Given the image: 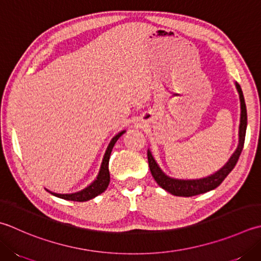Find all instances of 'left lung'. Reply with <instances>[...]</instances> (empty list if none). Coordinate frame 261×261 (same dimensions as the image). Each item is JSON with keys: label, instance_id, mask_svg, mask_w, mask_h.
<instances>
[{"label": "left lung", "instance_id": "left-lung-1", "mask_svg": "<svg viewBox=\"0 0 261 261\" xmlns=\"http://www.w3.org/2000/svg\"><path fill=\"white\" fill-rule=\"evenodd\" d=\"M236 87L240 97V106H241V114H240V125H239V144L236 151H234L232 156L229 157V160L226 162V164L219 168V170L216 171L215 173H213V174L201 177V178H187V180L186 178H175V177L168 176L162 171V168L155 161L154 156L151 155V151L148 149V152H147L148 163H149L151 175L155 178L157 185L161 188H163L167 192H170L172 195L177 196V197L197 196V195H200V193H205L213 190V189L217 188L224 181V178L229 174V172L233 170L243 149L244 138H246V131H247L246 101H244L241 87H240L238 83H236Z\"/></svg>", "mask_w": 261, "mask_h": 261}]
</instances>
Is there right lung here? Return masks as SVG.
Listing matches in <instances>:
<instances>
[{
    "label": "right lung",
    "mask_w": 261,
    "mask_h": 261,
    "mask_svg": "<svg viewBox=\"0 0 261 261\" xmlns=\"http://www.w3.org/2000/svg\"><path fill=\"white\" fill-rule=\"evenodd\" d=\"M125 132V130L121 131L117 134L116 136H114L112 138V140L110 141L109 146L106 148V151L103 157V161H101V165L99 168L98 174H97L95 180L90 183L88 187H86L83 190H80L78 192H73V193H55L47 190L49 193H52L53 196L64 199V200H71V201H88L90 199H93L95 197H97L100 193H103L107 187L110 185V171H109V162H110V156L112 149L115 145V142L117 141V139L123 135Z\"/></svg>",
    "instance_id": "obj_1"
}]
</instances>
